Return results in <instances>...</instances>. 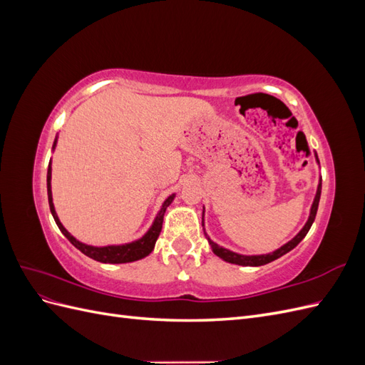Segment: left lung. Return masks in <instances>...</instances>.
Here are the masks:
<instances>
[{
  "label": "left lung",
  "mask_w": 365,
  "mask_h": 365,
  "mask_svg": "<svg viewBox=\"0 0 365 365\" xmlns=\"http://www.w3.org/2000/svg\"><path fill=\"white\" fill-rule=\"evenodd\" d=\"M315 161L319 164L318 157H317V152H315ZM319 196H322V176H319V180H318L317 193H315L314 202L311 205V212H309V217L306 220L304 227L300 231H298V233L289 242H286L284 245H282L280 248H277V250L272 251V252H268V254H252V256H247V254H239V252H235V251H231V250H227L224 247L217 245L216 242H213L212 239L207 236L205 230H204V235H205V237L208 240L210 247H212V251L216 254L217 257L222 259L224 262L235 263V264H242V267H262V264H267V263H269V262H272L275 259L284 256L286 252H289L291 250H294L304 239V236L307 235V231L311 230L314 220H315L317 210H318V202H319ZM202 227H204V212H202Z\"/></svg>",
  "instance_id": "8db88e82"
}]
</instances>
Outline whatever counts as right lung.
Returning a JSON list of instances; mask_svg holds the SVG:
<instances>
[{"label":"right lung","instance_id":"right-lung-1","mask_svg":"<svg viewBox=\"0 0 365 365\" xmlns=\"http://www.w3.org/2000/svg\"><path fill=\"white\" fill-rule=\"evenodd\" d=\"M56 145H58V135H56V138H54L51 150L56 149ZM47 193H48L50 212L54 217V222H56V225L62 231V235L67 237L77 250L82 251L85 256L91 257L97 262H102V263H128V262H135V260H140L143 257L149 256V254L153 250V247H155V242L160 236L165 208H168L172 204V201L175 200V193H172L170 196L165 197V201L163 202L155 219H153L152 225L149 227V230L140 239H137L134 242H129V244H121V245L93 247V245L83 244V242H81V240H77L71 233H68L67 228L62 225V222L58 217V213H56V210H54V204H53V195H51V160H50L48 172H47Z\"/></svg>","mask_w":365,"mask_h":365}]
</instances>
